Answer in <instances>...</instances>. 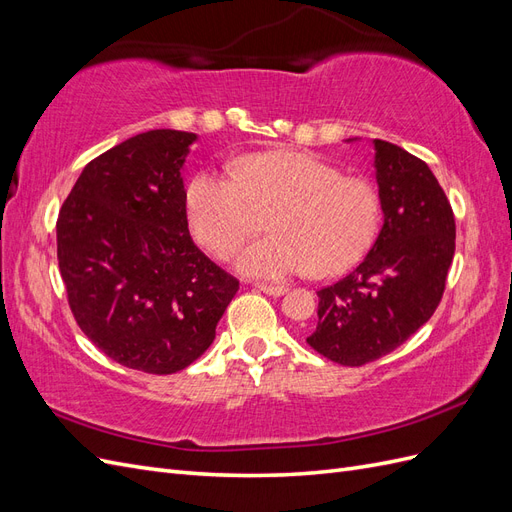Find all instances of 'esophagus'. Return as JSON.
<instances>
[{
    "instance_id": "obj_1",
    "label": "esophagus",
    "mask_w": 512,
    "mask_h": 512,
    "mask_svg": "<svg viewBox=\"0 0 512 512\" xmlns=\"http://www.w3.org/2000/svg\"><path fill=\"white\" fill-rule=\"evenodd\" d=\"M256 288H258L260 292L271 294V297H280V294L286 292V288L280 286V284H256Z\"/></svg>"
}]
</instances>
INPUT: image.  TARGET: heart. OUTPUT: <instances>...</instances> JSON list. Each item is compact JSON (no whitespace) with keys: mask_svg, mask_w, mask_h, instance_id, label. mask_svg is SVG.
<instances>
[{"mask_svg":"<svg viewBox=\"0 0 512 512\" xmlns=\"http://www.w3.org/2000/svg\"><path fill=\"white\" fill-rule=\"evenodd\" d=\"M185 209L196 239L220 258L256 237L269 218L273 235L237 260L256 277L342 273L369 250L382 220L374 183L301 149L247 153L235 175L203 170L188 185Z\"/></svg>","mask_w":512,"mask_h":512,"instance_id":"heart-1","label":"heart"}]
</instances>
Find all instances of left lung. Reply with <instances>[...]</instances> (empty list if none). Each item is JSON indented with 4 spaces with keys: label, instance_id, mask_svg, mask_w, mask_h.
<instances>
[{
    "label": "left lung",
    "instance_id": "1",
    "mask_svg": "<svg viewBox=\"0 0 512 512\" xmlns=\"http://www.w3.org/2000/svg\"><path fill=\"white\" fill-rule=\"evenodd\" d=\"M374 145L382 230L359 267L318 290V324L307 337L346 367L380 359L423 327L455 254V215L429 166L380 138Z\"/></svg>",
    "mask_w": 512,
    "mask_h": 512
}]
</instances>
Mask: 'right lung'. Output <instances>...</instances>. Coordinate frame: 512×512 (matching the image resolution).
Masks as SVG:
<instances>
[{"instance_id":"add662e5","label":"right lung","mask_w":512,"mask_h":512,"mask_svg":"<svg viewBox=\"0 0 512 512\" xmlns=\"http://www.w3.org/2000/svg\"><path fill=\"white\" fill-rule=\"evenodd\" d=\"M196 134L149 130L91 160L57 218V260L81 331L145 374L194 363L239 290L188 230L181 166Z\"/></svg>"}]
</instances>
